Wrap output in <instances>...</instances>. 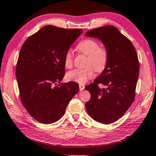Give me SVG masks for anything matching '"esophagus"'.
<instances>
[{
    "label": "esophagus",
    "instance_id": "34e87169",
    "mask_svg": "<svg viewBox=\"0 0 156 156\" xmlns=\"http://www.w3.org/2000/svg\"><path fill=\"white\" fill-rule=\"evenodd\" d=\"M79 86L80 90H82L84 89V88H85V85H83V84H79Z\"/></svg>",
    "mask_w": 156,
    "mask_h": 156
}]
</instances>
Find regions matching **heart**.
<instances>
[{
    "label": "heart",
    "instance_id": "obj_1",
    "mask_svg": "<svg viewBox=\"0 0 156 156\" xmlns=\"http://www.w3.org/2000/svg\"><path fill=\"white\" fill-rule=\"evenodd\" d=\"M77 47L80 52L87 56L85 62V66L87 67L69 71L66 75V78L69 81L83 84L94 76V70L97 72H102L106 68L109 59V52L105 46H99L97 41L91 39L81 41ZM73 60V53L69 50L64 56V64L66 68H72Z\"/></svg>",
    "mask_w": 156,
    "mask_h": 156
}]
</instances>
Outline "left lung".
Here are the masks:
<instances>
[{"label": "left lung", "mask_w": 156, "mask_h": 156, "mask_svg": "<svg viewBox=\"0 0 156 156\" xmlns=\"http://www.w3.org/2000/svg\"><path fill=\"white\" fill-rule=\"evenodd\" d=\"M85 35L100 39L109 52L106 68L85 87L91 95L86 109L94 120L111 124L120 119L134 102L139 75L138 55L130 41L112 26L92 29ZM100 83L105 88L100 89Z\"/></svg>", "instance_id": "8db88e82"}]
</instances>
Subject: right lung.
I'll list each match as a JSON object with an SVG mask.
<instances>
[{"mask_svg":"<svg viewBox=\"0 0 156 156\" xmlns=\"http://www.w3.org/2000/svg\"><path fill=\"white\" fill-rule=\"evenodd\" d=\"M82 33L81 29L47 26L29 37L21 48L16 68L20 99L40 123L60 119L79 91L77 83L60 81L65 75V54Z\"/></svg>","mask_w":156,"mask_h":156,"instance_id":"right-lung-1","label":"right lung"}]
</instances>
